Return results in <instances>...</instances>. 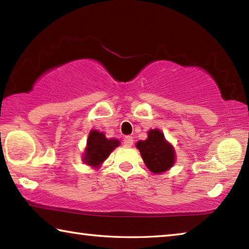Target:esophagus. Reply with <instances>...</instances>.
Returning <instances> with one entry per match:
<instances>
[{"label":"esophagus","mask_w":249,"mask_h":249,"mask_svg":"<svg viewBox=\"0 0 249 249\" xmlns=\"http://www.w3.org/2000/svg\"><path fill=\"white\" fill-rule=\"evenodd\" d=\"M133 142H134V140H133L132 136H125V137H124V141H123L124 146L130 147V146L133 145Z\"/></svg>","instance_id":"esophagus-1"}]
</instances>
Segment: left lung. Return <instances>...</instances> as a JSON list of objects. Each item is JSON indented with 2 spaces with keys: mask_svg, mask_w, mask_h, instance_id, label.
<instances>
[{
  "mask_svg": "<svg viewBox=\"0 0 249 249\" xmlns=\"http://www.w3.org/2000/svg\"><path fill=\"white\" fill-rule=\"evenodd\" d=\"M136 147L141 151L145 165L154 174L166 171L175 163V150L159 129L149 130L148 138L138 142Z\"/></svg>",
  "mask_w": 249,
  "mask_h": 249,
  "instance_id": "1",
  "label": "left lung"
}]
</instances>
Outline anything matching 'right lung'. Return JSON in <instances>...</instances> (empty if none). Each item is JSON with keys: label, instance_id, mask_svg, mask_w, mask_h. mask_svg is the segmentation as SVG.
Returning a JSON list of instances; mask_svg holds the SVG:
<instances>
[{"label": "right lung", "instance_id": "1", "mask_svg": "<svg viewBox=\"0 0 249 249\" xmlns=\"http://www.w3.org/2000/svg\"><path fill=\"white\" fill-rule=\"evenodd\" d=\"M120 145L117 140H107L103 133L98 130H91L87 142V149L84 154V162L89 166L100 167L107 159L112 150Z\"/></svg>", "mask_w": 249, "mask_h": 249}]
</instances>
